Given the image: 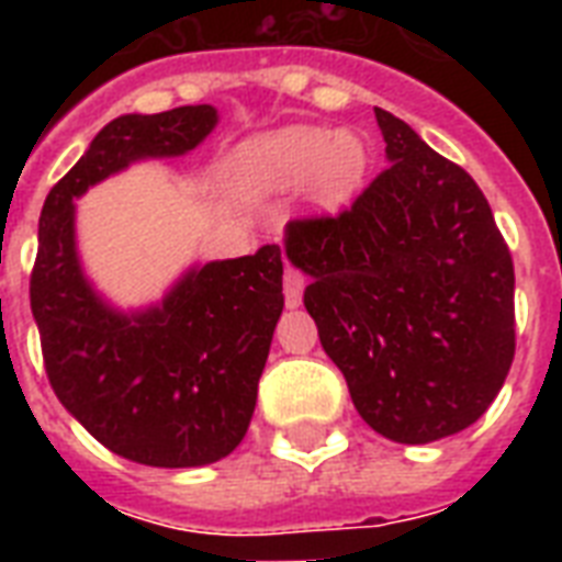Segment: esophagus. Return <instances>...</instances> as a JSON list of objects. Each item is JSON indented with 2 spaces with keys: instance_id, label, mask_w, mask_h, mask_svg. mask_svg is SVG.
I'll use <instances>...</instances> for the list:
<instances>
[{
  "instance_id": "obj_1",
  "label": "esophagus",
  "mask_w": 562,
  "mask_h": 562,
  "mask_svg": "<svg viewBox=\"0 0 562 562\" xmlns=\"http://www.w3.org/2000/svg\"><path fill=\"white\" fill-rule=\"evenodd\" d=\"M303 273L297 271V268H285V303H289L291 308L300 306V300H303Z\"/></svg>"
}]
</instances>
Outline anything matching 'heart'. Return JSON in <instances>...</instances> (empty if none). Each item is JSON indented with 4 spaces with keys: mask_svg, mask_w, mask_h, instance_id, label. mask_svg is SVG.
Returning <instances> with one entry per match:
<instances>
[{
    "mask_svg": "<svg viewBox=\"0 0 562 562\" xmlns=\"http://www.w3.org/2000/svg\"><path fill=\"white\" fill-rule=\"evenodd\" d=\"M368 145L356 134L326 127H285L241 145L238 178L254 192H291L308 187L321 206H341L368 171Z\"/></svg>",
    "mask_w": 562,
    "mask_h": 562,
    "instance_id": "heart-1",
    "label": "heart"
}]
</instances>
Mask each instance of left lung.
I'll use <instances>...</instances> for the list:
<instances>
[{"label": "left lung", "instance_id": "left-lung-1", "mask_svg": "<svg viewBox=\"0 0 562 562\" xmlns=\"http://www.w3.org/2000/svg\"><path fill=\"white\" fill-rule=\"evenodd\" d=\"M387 169L338 215L289 221L285 254L326 356L373 431L440 440L496 400L516 352L514 259L479 183L375 108Z\"/></svg>", "mask_w": 562, "mask_h": 562}]
</instances>
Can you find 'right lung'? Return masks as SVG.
<instances>
[{"label":"right lung","instance_id":"obj_1","mask_svg":"<svg viewBox=\"0 0 562 562\" xmlns=\"http://www.w3.org/2000/svg\"><path fill=\"white\" fill-rule=\"evenodd\" d=\"M215 122L210 104L113 119L40 212L31 312L48 384L99 443L148 467H201L241 443L285 303L282 254L203 265L162 306L119 315L81 277L72 198L139 157L192 151Z\"/></svg>","mask_w":562,"mask_h":562}]
</instances>
